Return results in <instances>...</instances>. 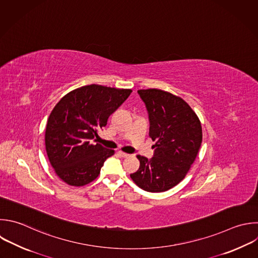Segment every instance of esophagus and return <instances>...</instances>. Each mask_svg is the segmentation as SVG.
I'll use <instances>...</instances> for the list:
<instances>
[{"instance_id": "34e87169", "label": "esophagus", "mask_w": 258, "mask_h": 258, "mask_svg": "<svg viewBox=\"0 0 258 258\" xmlns=\"http://www.w3.org/2000/svg\"><path fill=\"white\" fill-rule=\"evenodd\" d=\"M119 154H120L122 157H128V156H130V154L125 153V152H122V151H119Z\"/></svg>"}]
</instances>
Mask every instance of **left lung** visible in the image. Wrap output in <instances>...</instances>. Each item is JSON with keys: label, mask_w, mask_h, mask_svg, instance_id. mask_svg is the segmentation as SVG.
I'll use <instances>...</instances> for the list:
<instances>
[{"label": "left lung", "mask_w": 258, "mask_h": 258, "mask_svg": "<svg viewBox=\"0 0 258 258\" xmlns=\"http://www.w3.org/2000/svg\"><path fill=\"white\" fill-rule=\"evenodd\" d=\"M149 118V136L154 154L148 159L137 155L139 169L133 181L150 192L165 191L180 182L194 163L202 144L201 122L180 98L157 90H139Z\"/></svg>", "instance_id": "obj_1"}]
</instances>
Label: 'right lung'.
Listing matches in <instances>:
<instances>
[{"label": "right lung", "instance_id": "add662e5", "mask_svg": "<svg viewBox=\"0 0 258 258\" xmlns=\"http://www.w3.org/2000/svg\"><path fill=\"white\" fill-rule=\"evenodd\" d=\"M131 90L90 85L67 94L53 108L45 130L48 159L68 184L81 186L96 179L115 151L96 141L108 118L130 96Z\"/></svg>", "mask_w": 258, "mask_h": 258}]
</instances>
